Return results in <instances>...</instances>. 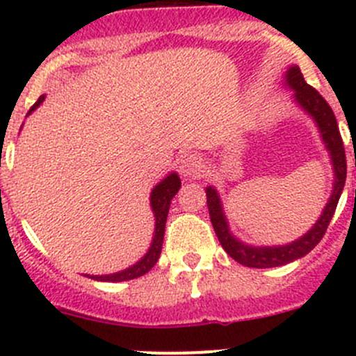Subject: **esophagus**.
I'll return each instance as SVG.
<instances>
[{
	"label": "esophagus",
	"mask_w": 356,
	"mask_h": 356,
	"mask_svg": "<svg viewBox=\"0 0 356 356\" xmlns=\"http://www.w3.org/2000/svg\"><path fill=\"white\" fill-rule=\"evenodd\" d=\"M179 172L184 177H198L201 174V161L200 158L193 153H184L179 160Z\"/></svg>",
	"instance_id": "obj_1"
}]
</instances>
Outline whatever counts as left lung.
Wrapping results in <instances>:
<instances>
[{"label":"left lung","instance_id":"1","mask_svg":"<svg viewBox=\"0 0 356 356\" xmlns=\"http://www.w3.org/2000/svg\"><path fill=\"white\" fill-rule=\"evenodd\" d=\"M282 82H284L286 88L293 91V102L305 113L314 118L315 125L321 132L322 143H324L325 149L331 156L334 170L332 191L318 220L301 238L281 246H253L246 245V243H243L241 239L232 234L231 229H229L227 217L224 213V207H222L220 195H218L213 186H207L204 191H207L208 211H210V220L218 241H220L222 248H224L229 257L234 258L236 261H239L245 267L251 268L281 267V265L291 264V261L310 253L318 245V241L324 238L329 222H331L334 211H336L337 201H339L341 193H343L344 181H346V155H344L343 139H341L339 127H337L336 117H334L329 103L318 95L317 89H314L305 82L303 74H301L298 65H291L286 70Z\"/></svg>","mask_w":356,"mask_h":356}]
</instances>
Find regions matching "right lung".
Returning a JSON list of instances; mask_svg holds the SVG:
<instances>
[{
  "label": "right lung",
  "mask_w": 356,
  "mask_h": 356,
  "mask_svg": "<svg viewBox=\"0 0 356 356\" xmlns=\"http://www.w3.org/2000/svg\"><path fill=\"white\" fill-rule=\"evenodd\" d=\"M46 96H39L38 102L32 105V108L29 110L27 115H31L32 111L38 108L42 102H44ZM181 189V179L175 172L168 174L167 177L161 179L160 182L153 188L152 195H149V204H152V211L155 215V234H153L152 245L149 250L146 251L145 257L139 261H136L131 267L124 268L120 272H115V274H105V275H88V277L95 279V281L102 282H122V281H131V279L141 277L146 272L152 270L155 267V264L160 258L161 253V245H163V234H165V222H167L168 208H170L172 198L177 195V191Z\"/></svg>",
  "instance_id": "add662e5"
}]
</instances>
